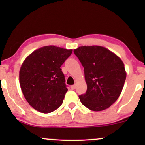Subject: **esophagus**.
Here are the masks:
<instances>
[{"mask_svg": "<svg viewBox=\"0 0 145 145\" xmlns=\"http://www.w3.org/2000/svg\"><path fill=\"white\" fill-rule=\"evenodd\" d=\"M70 87H71V89H72V90H74L75 88H76V86H75V85H71Z\"/></svg>", "mask_w": 145, "mask_h": 145, "instance_id": "1", "label": "esophagus"}]
</instances>
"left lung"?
<instances>
[{
    "label": "left lung",
    "mask_w": 145,
    "mask_h": 145,
    "mask_svg": "<svg viewBox=\"0 0 145 145\" xmlns=\"http://www.w3.org/2000/svg\"><path fill=\"white\" fill-rule=\"evenodd\" d=\"M74 52L84 67L87 85L80 100L95 112L108 108L123 88L127 75L123 62L114 52L99 46H80Z\"/></svg>",
    "instance_id": "1"
}]
</instances>
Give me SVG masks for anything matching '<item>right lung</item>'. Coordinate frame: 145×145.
I'll use <instances>...</instances> for the list:
<instances>
[{"label": "right lung", "instance_id": "right-lung-1", "mask_svg": "<svg viewBox=\"0 0 145 145\" xmlns=\"http://www.w3.org/2000/svg\"><path fill=\"white\" fill-rule=\"evenodd\" d=\"M72 51L44 46L33 52L22 63L20 84L25 99L35 110L50 113L62 104L68 89L61 67Z\"/></svg>", "mask_w": 145, "mask_h": 145}]
</instances>
